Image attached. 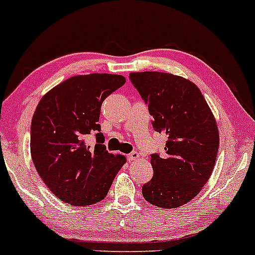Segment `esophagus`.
<instances>
[{"instance_id":"obj_1","label":"esophagus","mask_w":255,"mask_h":255,"mask_svg":"<svg viewBox=\"0 0 255 255\" xmlns=\"http://www.w3.org/2000/svg\"><path fill=\"white\" fill-rule=\"evenodd\" d=\"M127 158H128V159H129V160H137V159H139V158H140V154L137 153L136 151H133V152H130L129 154H128Z\"/></svg>"}]
</instances>
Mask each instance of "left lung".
Listing matches in <instances>:
<instances>
[{
  "instance_id": "obj_1",
  "label": "left lung",
  "mask_w": 255,
  "mask_h": 255,
  "mask_svg": "<svg viewBox=\"0 0 255 255\" xmlns=\"http://www.w3.org/2000/svg\"><path fill=\"white\" fill-rule=\"evenodd\" d=\"M147 104L152 127L164 133L165 154H151L153 176L142 186L145 200L163 209L182 206L197 197L211 176L219 135L212 111L192 81L162 72L130 73Z\"/></svg>"
}]
</instances>
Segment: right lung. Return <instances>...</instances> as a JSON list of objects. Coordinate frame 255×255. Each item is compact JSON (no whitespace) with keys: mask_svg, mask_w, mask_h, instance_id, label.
<instances>
[{"mask_svg":"<svg viewBox=\"0 0 255 255\" xmlns=\"http://www.w3.org/2000/svg\"><path fill=\"white\" fill-rule=\"evenodd\" d=\"M126 83L118 74L77 75L43 96L31 124V156L43 182L61 201L87 206L103 200L125 156L109 153L98 124L104 99ZM96 134L98 144L86 140Z\"/></svg>","mask_w":255,"mask_h":255,"instance_id":"add662e5","label":"right lung"}]
</instances>
